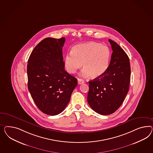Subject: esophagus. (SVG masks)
I'll return each instance as SVG.
<instances>
[{
  "instance_id": "1",
  "label": "esophagus",
  "mask_w": 153,
  "mask_h": 153,
  "mask_svg": "<svg viewBox=\"0 0 153 153\" xmlns=\"http://www.w3.org/2000/svg\"><path fill=\"white\" fill-rule=\"evenodd\" d=\"M83 83H85V81L81 79H78V83L79 85H81V84H82Z\"/></svg>"
}]
</instances>
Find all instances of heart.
Returning a JSON list of instances; mask_svg holds the SVG:
<instances>
[{
    "label": "heart",
    "mask_w": 153,
    "mask_h": 153,
    "mask_svg": "<svg viewBox=\"0 0 153 153\" xmlns=\"http://www.w3.org/2000/svg\"><path fill=\"white\" fill-rule=\"evenodd\" d=\"M110 51L107 46L99 43L87 42L74 46L72 52L67 54L65 58V67L67 71L75 74L82 66L84 67L81 75L99 77L103 75L108 68Z\"/></svg>",
    "instance_id": "1"
}]
</instances>
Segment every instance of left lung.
I'll return each instance as SVG.
<instances>
[{"instance_id":"1","label":"left lung","mask_w":153,"mask_h":153,"mask_svg":"<svg viewBox=\"0 0 153 153\" xmlns=\"http://www.w3.org/2000/svg\"><path fill=\"white\" fill-rule=\"evenodd\" d=\"M111 61L106 72L89 81L87 101L92 110L102 115L115 112L128 92L130 80L129 58L119 45L111 39Z\"/></svg>"}]
</instances>
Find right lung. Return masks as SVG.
<instances>
[{
	"label": "right lung",
	"mask_w": 153,
	"mask_h": 153,
	"mask_svg": "<svg viewBox=\"0 0 153 153\" xmlns=\"http://www.w3.org/2000/svg\"><path fill=\"white\" fill-rule=\"evenodd\" d=\"M65 38H46L29 56L28 87L38 108L47 115L62 112L70 102L77 79L65 70L62 47Z\"/></svg>",
	"instance_id": "right-lung-1"
}]
</instances>
